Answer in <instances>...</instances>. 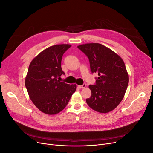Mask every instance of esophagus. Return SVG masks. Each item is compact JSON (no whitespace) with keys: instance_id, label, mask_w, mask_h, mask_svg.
Wrapping results in <instances>:
<instances>
[{"instance_id":"34e87169","label":"esophagus","mask_w":153,"mask_h":153,"mask_svg":"<svg viewBox=\"0 0 153 153\" xmlns=\"http://www.w3.org/2000/svg\"><path fill=\"white\" fill-rule=\"evenodd\" d=\"M86 86H87V85H86L85 84H84L82 85H78V87H79V88H82V89H83V88L86 87Z\"/></svg>"}]
</instances>
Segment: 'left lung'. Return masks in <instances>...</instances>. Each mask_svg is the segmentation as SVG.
Instances as JSON below:
<instances>
[{
	"label": "left lung",
	"instance_id": "8db88e82",
	"mask_svg": "<svg viewBox=\"0 0 153 153\" xmlns=\"http://www.w3.org/2000/svg\"><path fill=\"white\" fill-rule=\"evenodd\" d=\"M89 60L92 73H96V84L90 85L91 96L86 99L89 106L100 113H108L123 100L129 76L121 57L100 43H86L77 47Z\"/></svg>",
	"mask_w": 153,
	"mask_h": 153
}]
</instances>
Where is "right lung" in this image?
<instances>
[{
  "mask_svg": "<svg viewBox=\"0 0 153 153\" xmlns=\"http://www.w3.org/2000/svg\"><path fill=\"white\" fill-rule=\"evenodd\" d=\"M71 45H56L45 49L31 61L25 77V87L32 103L41 112L54 115L66 107L76 85H69L57 78L64 75L62 55Z\"/></svg>",
  "mask_w": 153,
  "mask_h": 153,
  "instance_id": "1",
  "label": "right lung"
}]
</instances>
